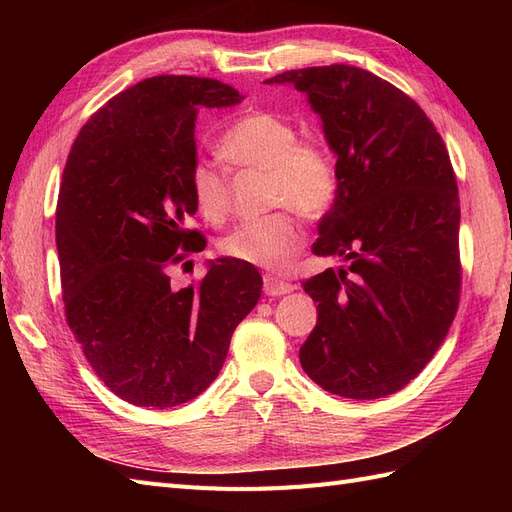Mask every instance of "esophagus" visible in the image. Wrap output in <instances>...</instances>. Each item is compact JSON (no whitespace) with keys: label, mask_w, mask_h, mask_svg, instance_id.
Wrapping results in <instances>:
<instances>
[{"label":"esophagus","mask_w":512,"mask_h":512,"mask_svg":"<svg viewBox=\"0 0 512 512\" xmlns=\"http://www.w3.org/2000/svg\"><path fill=\"white\" fill-rule=\"evenodd\" d=\"M294 288L297 286L292 282H284V280H277L273 275H265V294H269V297H282V294H288Z\"/></svg>","instance_id":"34e87169"}]
</instances>
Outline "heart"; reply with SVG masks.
Here are the masks:
<instances>
[{"label":"heart","mask_w":512,"mask_h":512,"mask_svg":"<svg viewBox=\"0 0 512 512\" xmlns=\"http://www.w3.org/2000/svg\"><path fill=\"white\" fill-rule=\"evenodd\" d=\"M220 153L237 168L267 170L265 196L269 207H292L303 218L318 220L335 203L339 175L331 149L318 138L297 141V130L282 117L252 113L237 119L224 132ZM190 190L205 218H224L230 203L224 170L211 162H196L190 173ZM303 241L297 218L282 209L237 224L220 247L230 258L282 273L292 267Z\"/></svg>","instance_id":"1"}]
</instances>
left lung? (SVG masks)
Returning a JSON list of instances; mask_svg holds the SVG:
<instances>
[{"label":"left lung","mask_w":512,"mask_h":512,"mask_svg":"<svg viewBox=\"0 0 512 512\" xmlns=\"http://www.w3.org/2000/svg\"><path fill=\"white\" fill-rule=\"evenodd\" d=\"M307 96L335 153L339 192L318 222L303 282L318 322L299 350L305 374L348 399L386 397L436 354L459 303V194L442 136L412 98L363 68L333 64L265 81Z\"/></svg>","instance_id":"obj_1"}]
</instances>
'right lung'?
I'll use <instances>...</instances> for the list:
<instances>
[{"label":"right lung","instance_id":"right-lung-1","mask_svg":"<svg viewBox=\"0 0 512 512\" xmlns=\"http://www.w3.org/2000/svg\"><path fill=\"white\" fill-rule=\"evenodd\" d=\"M241 102L198 76H153L89 117L61 177L55 241L70 329L89 365L132 406L166 410L218 378L237 324L260 299L256 267L211 260L198 286L168 269L200 252L190 173L200 108Z\"/></svg>","mask_w":512,"mask_h":512}]
</instances>
